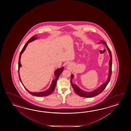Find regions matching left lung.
<instances>
[{"mask_svg": "<svg viewBox=\"0 0 131 131\" xmlns=\"http://www.w3.org/2000/svg\"><path fill=\"white\" fill-rule=\"evenodd\" d=\"M98 43H103V45H105L106 46L108 51L109 52V55L110 56V61L109 62V74L108 76V78L107 81L104 83L102 84L100 86H99L97 89L94 90L93 91H91V92H87L85 91L82 89H81L79 86L76 85L72 83V80L74 78V75L73 74H72L71 75V83L73 89H74V92L77 94V95H80V96L81 97H92L95 96L96 95L100 94L103 91V90L105 89L107 85H108V84L109 83V81H110V79L111 77V69H112V55H111V51L110 50L108 45H107L105 42H104L103 40H101L100 42H98Z\"/></svg>", "mask_w": 131, "mask_h": 131, "instance_id": "8db88e82", "label": "left lung"}]
</instances>
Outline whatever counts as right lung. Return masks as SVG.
I'll use <instances>...</instances> for the list:
<instances>
[{
    "mask_svg": "<svg viewBox=\"0 0 131 131\" xmlns=\"http://www.w3.org/2000/svg\"><path fill=\"white\" fill-rule=\"evenodd\" d=\"M38 38V37H37V36H32L30 39H29L28 42H27V43H26V45L24 46V47L23 48L22 50L21 51V52H20V56H19V63H18V73H19V79H20V81L21 82V83H22L23 86L24 87L25 89L28 91L29 93H30L31 95H34V96H38V97H42V96H47L48 95H50L51 94L52 92H53V91L54 90L55 88L56 87V84H57V81L59 79V76L60 75V74L63 71V70H64V67H62L60 68H58L54 72V75L55 76V78L54 79H53L52 81V82L51 84V85L50 86V88L47 89L46 90L44 91H42V92H32L29 91L28 89H27L26 88H25L24 86L23 85V84L22 83V81L20 79V72H19V70H20V67H21V64L20 63V58H21V54H22L23 52L24 51V50H25L26 48L27 47V45L30 42H33L34 41L36 40V39H37Z\"/></svg>",
    "mask_w": 131,
    "mask_h": 131,
    "instance_id": "obj_1",
    "label": "right lung"
}]
</instances>
